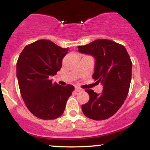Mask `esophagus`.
Returning a JSON list of instances; mask_svg holds the SVG:
<instances>
[{
  "label": "esophagus",
  "instance_id": "obj_1",
  "mask_svg": "<svg viewBox=\"0 0 150 150\" xmlns=\"http://www.w3.org/2000/svg\"><path fill=\"white\" fill-rule=\"evenodd\" d=\"M82 89H81V88H79V87H75V92H81V91H82Z\"/></svg>",
  "mask_w": 150,
  "mask_h": 150
}]
</instances>
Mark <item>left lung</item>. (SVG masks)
<instances>
[{
	"mask_svg": "<svg viewBox=\"0 0 150 150\" xmlns=\"http://www.w3.org/2000/svg\"><path fill=\"white\" fill-rule=\"evenodd\" d=\"M78 51L95 58L93 79L103 85L101 94L86 89L89 95L82 110L87 118L96 120L110 118L121 107L128 96L132 77V62L123 45L108 39H97Z\"/></svg>",
	"mask_w": 150,
	"mask_h": 150,
	"instance_id": "obj_1",
	"label": "left lung"
}]
</instances>
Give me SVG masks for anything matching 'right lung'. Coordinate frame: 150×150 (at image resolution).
<instances>
[{"instance_id":"right-lung-1","label":"right lung","mask_w":150,"mask_h":150,"mask_svg":"<svg viewBox=\"0 0 150 150\" xmlns=\"http://www.w3.org/2000/svg\"><path fill=\"white\" fill-rule=\"evenodd\" d=\"M49 40L42 39L26 46L17 62L20 94L32 114L43 120L56 119L64 111L74 87L53 83L62 60L68 51Z\"/></svg>"}]
</instances>
